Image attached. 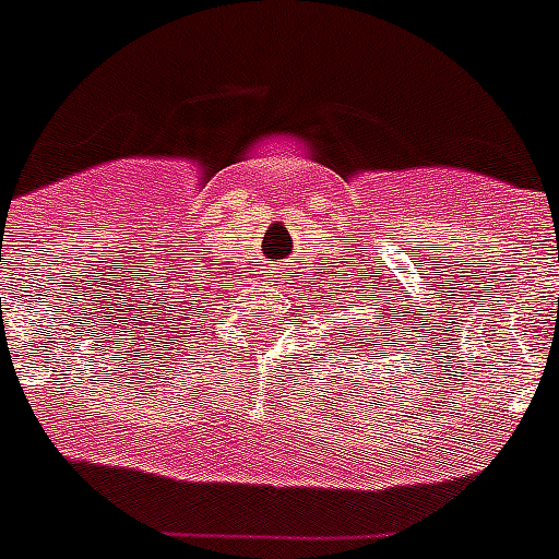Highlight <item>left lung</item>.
I'll list each match as a JSON object with an SVG mask.
<instances>
[{
    "label": "left lung",
    "instance_id": "left-lung-1",
    "mask_svg": "<svg viewBox=\"0 0 559 559\" xmlns=\"http://www.w3.org/2000/svg\"><path fill=\"white\" fill-rule=\"evenodd\" d=\"M348 307H359V313H362V319H350V324H357V328H350V331L345 333L350 340V348H357V357L359 354L368 357L371 350H400L397 331H406V328H403L400 319H391V316H397V310H389V313H385L382 296H368L366 289L362 296H350ZM391 323H397L399 328L391 329ZM362 362H366V359H362Z\"/></svg>",
    "mask_w": 559,
    "mask_h": 559
}]
</instances>
